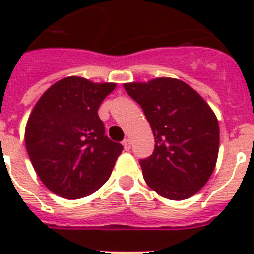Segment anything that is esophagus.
Wrapping results in <instances>:
<instances>
[{
	"label": "esophagus",
	"instance_id": "34e87169",
	"mask_svg": "<svg viewBox=\"0 0 254 254\" xmlns=\"http://www.w3.org/2000/svg\"><path fill=\"white\" fill-rule=\"evenodd\" d=\"M122 144H123V147H125L126 151H129V148H131V140H129V139H125Z\"/></svg>",
	"mask_w": 254,
	"mask_h": 254
}]
</instances>
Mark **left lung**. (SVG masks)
<instances>
[{
    "label": "left lung",
    "instance_id": "obj_1",
    "mask_svg": "<svg viewBox=\"0 0 254 254\" xmlns=\"http://www.w3.org/2000/svg\"><path fill=\"white\" fill-rule=\"evenodd\" d=\"M140 106L155 136L154 154L140 167L151 190L170 200H186L205 186L219 155L215 113L186 82L156 78L125 83Z\"/></svg>",
    "mask_w": 254,
    "mask_h": 254
}]
</instances>
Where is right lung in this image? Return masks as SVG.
Masks as SVG:
<instances>
[{"label": "right lung", "instance_id": "obj_1", "mask_svg": "<svg viewBox=\"0 0 254 254\" xmlns=\"http://www.w3.org/2000/svg\"><path fill=\"white\" fill-rule=\"evenodd\" d=\"M117 83L67 76L49 87L27 119L25 144L38 178L74 200L109 180L123 145L105 135L98 109Z\"/></svg>", "mask_w": 254, "mask_h": 254}]
</instances>
